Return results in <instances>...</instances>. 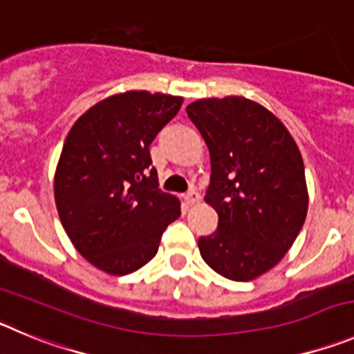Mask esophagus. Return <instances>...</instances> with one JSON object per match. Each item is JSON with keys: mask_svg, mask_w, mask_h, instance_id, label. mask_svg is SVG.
<instances>
[{"mask_svg": "<svg viewBox=\"0 0 354 354\" xmlns=\"http://www.w3.org/2000/svg\"><path fill=\"white\" fill-rule=\"evenodd\" d=\"M184 200H186L187 203H189V205H194V203H198L200 202V193L196 189H189L186 193V196H184Z\"/></svg>", "mask_w": 354, "mask_h": 354, "instance_id": "esophagus-1", "label": "esophagus"}]
</instances>
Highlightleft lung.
<instances>
[{
	"label": "left lung",
	"instance_id": "obj_1",
	"mask_svg": "<svg viewBox=\"0 0 354 354\" xmlns=\"http://www.w3.org/2000/svg\"><path fill=\"white\" fill-rule=\"evenodd\" d=\"M187 118L210 152L205 202L219 216L200 236L202 258L232 281H251L283 259L307 216L302 154L284 124L242 96L191 103Z\"/></svg>",
	"mask_w": 354,
	"mask_h": 354
}]
</instances>
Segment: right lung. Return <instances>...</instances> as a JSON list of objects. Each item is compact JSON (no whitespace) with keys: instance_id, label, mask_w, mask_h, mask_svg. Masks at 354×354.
Segmentation results:
<instances>
[{"instance_id":"obj_1","label":"right lung","mask_w":354,"mask_h":354,"mask_svg":"<svg viewBox=\"0 0 354 354\" xmlns=\"http://www.w3.org/2000/svg\"><path fill=\"white\" fill-rule=\"evenodd\" d=\"M183 102L147 91L110 96L80 115L64 140L54 179L61 225L106 274L144 267L180 216L179 200L158 187L149 145Z\"/></svg>"}]
</instances>
